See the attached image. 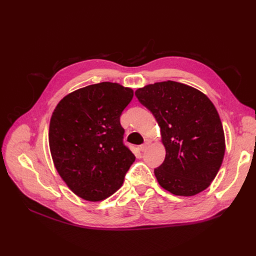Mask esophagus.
I'll return each instance as SVG.
<instances>
[{
  "mask_svg": "<svg viewBox=\"0 0 256 256\" xmlns=\"http://www.w3.org/2000/svg\"><path fill=\"white\" fill-rule=\"evenodd\" d=\"M150 143V140H146L144 144L140 145V147H138V150H140L141 152H144V150H146V148H147V147H148Z\"/></svg>",
  "mask_w": 256,
  "mask_h": 256,
  "instance_id": "obj_1",
  "label": "esophagus"
}]
</instances>
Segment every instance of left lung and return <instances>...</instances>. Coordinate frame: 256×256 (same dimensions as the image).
I'll list each match as a JSON object with an SVG mask.
<instances>
[{
  "mask_svg": "<svg viewBox=\"0 0 256 256\" xmlns=\"http://www.w3.org/2000/svg\"><path fill=\"white\" fill-rule=\"evenodd\" d=\"M136 96L160 127L166 159L154 171L159 184L180 196L207 189L226 152L222 122L212 100L194 88L170 80L138 88Z\"/></svg>",
  "mask_w": 256,
  "mask_h": 256,
  "instance_id": "left-lung-1",
  "label": "left lung"
}]
</instances>
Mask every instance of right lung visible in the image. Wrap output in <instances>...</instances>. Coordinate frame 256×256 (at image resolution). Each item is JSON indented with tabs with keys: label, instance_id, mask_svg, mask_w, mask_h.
I'll return each instance as SVG.
<instances>
[{
	"label": "right lung",
	"instance_id": "add662e5",
	"mask_svg": "<svg viewBox=\"0 0 256 256\" xmlns=\"http://www.w3.org/2000/svg\"><path fill=\"white\" fill-rule=\"evenodd\" d=\"M134 90L102 82L74 90L54 109L49 146L58 173L76 196L99 202L124 182L136 157L122 143L120 118Z\"/></svg>",
	"mask_w": 256,
	"mask_h": 256
}]
</instances>
